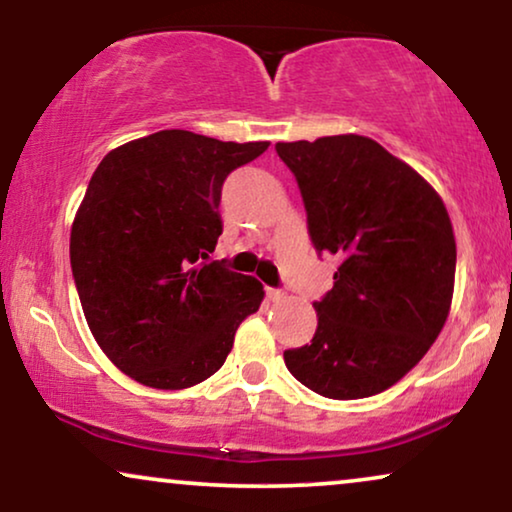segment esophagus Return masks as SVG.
<instances>
[{"label":"esophagus","instance_id":"1","mask_svg":"<svg viewBox=\"0 0 512 512\" xmlns=\"http://www.w3.org/2000/svg\"><path fill=\"white\" fill-rule=\"evenodd\" d=\"M265 296H268V300H272V303H279V300H284V291L268 286V289H265Z\"/></svg>","mask_w":512,"mask_h":512}]
</instances>
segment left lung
<instances>
[{"label":"left lung","instance_id":"obj_1","mask_svg":"<svg viewBox=\"0 0 512 512\" xmlns=\"http://www.w3.org/2000/svg\"><path fill=\"white\" fill-rule=\"evenodd\" d=\"M275 151L298 181L314 249L340 261L333 289L314 303V338L286 349V368L326 398L380 394L445 326L457 268L447 209L368 137L279 142Z\"/></svg>","mask_w":512,"mask_h":512}]
</instances>
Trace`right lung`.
<instances>
[{
	"label": "right lung",
	"mask_w": 512,
	"mask_h": 512,
	"mask_svg": "<svg viewBox=\"0 0 512 512\" xmlns=\"http://www.w3.org/2000/svg\"><path fill=\"white\" fill-rule=\"evenodd\" d=\"M268 142L160 130L102 158L76 212L69 258L102 352L153 389L193 387L223 366L263 284L212 261L223 181Z\"/></svg>",
	"instance_id": "right-lung-1"
}]
</instances>
